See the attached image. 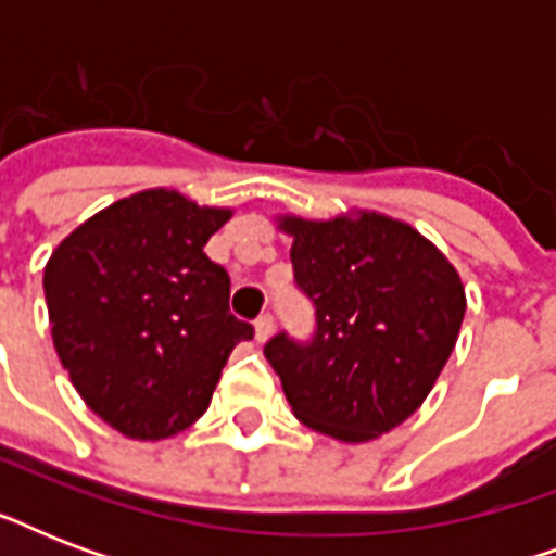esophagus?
Wrapping results in <instances>:
<instances>
[{"label": "esophagus", "instance_id": "34e87169", "mask_svg": "<svg viewBox=\"0 0 556 556\" xmlns=\"http://www.w3.org/2000/svg\"><path fill=\"white\" fill-rule=\"evenodd\" d=\"M253 331H256V340H260V343H265V340L274 334V317H270V314H262L260 320L253 323Z\"/></svg>", "mask_w": 556, "mask_h": 556}]
</instances>
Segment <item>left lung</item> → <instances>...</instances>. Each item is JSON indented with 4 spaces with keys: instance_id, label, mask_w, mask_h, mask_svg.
Masks as SVG:
<instances>
[{
    "instance_id": "1",
    "label": "left lung",
    "mask_w": 556,
    "mask_h": 556,
    "mask_svg": "<svg viewBox=\"0 0 556 556\" xmlns=\"http://www.w3.org/2000/svg\"><path fill=\"white\" fill-rule=\"evenodd\" d=\"M291 236L296 286L317 305V334H277L265 357L291 413L343 444L404 424L435 387L465 320V282L424 233L378 210L334 218L274 216Z\"/></svg>"
}]
</instances>
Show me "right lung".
<instances>
[{
  "label": "right lung",
  "mask_w": 556,
  "mask_h": 556,
  "mask_svg": "<svg viewBox=\"0 0 556 556\" xmlns=\"http://www.w3.org/2000/svg\"><path fill=\"white\" fill-rule=\"evenodd\" d=\"M230 216L152 187L98 210L48 256L56 357L126 439L161 441L199 421L233 346L253 338L227 308V270L204 253Z\"/></svg>",
  "instance_id": "add662e5"
}]
</instances>
